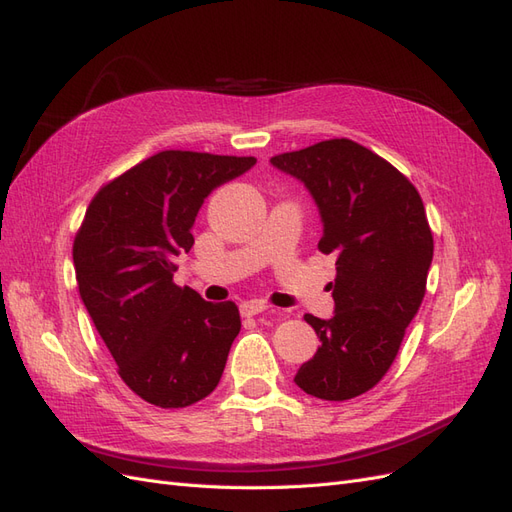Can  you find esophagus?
<instances>
[{
    "mask_svg": "<svg viewBox=\"0 0 512 512\" xmlns=\"http://www.w3.org/2000/svg\"><path fill=\"white\" fill-rule=\"evenodd\" d=\"M268 309H270V306L266 302H261V300H251V302H244L240 306V311H242L244 317H253V315H259V313H264Z\"/></svg>",
    "mask_w": 512,
    "mask_h": 512,
    "instance_id": "obj_1",
    "label": "esophagus"
}]
</instances>
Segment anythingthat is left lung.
Masks as SVG:
<instances>
[{"label": "left lung", "mask_w": 512, "mask_h": 512, "mask_svg": "<svg viewBox=\"0 0 512 512\" xmlns=\"http://www.w3.org/2000/svg\"><path fill=\"white\" fill-rule=\"evenodd\" d=\"M270 163L309 188L324 223L317 248L337 257L334 315H304L321 345L294 382L324 401L354 399L388 373L425 298L433 259L425 206L399 169L352 139L319 141Z\"/></svg>", "instance_id": "left-lung-1"}]
</instances>
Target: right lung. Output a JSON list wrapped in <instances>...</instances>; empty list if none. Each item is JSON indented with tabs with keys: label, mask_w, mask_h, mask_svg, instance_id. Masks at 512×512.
Here are the masks:
<instances>
[{
	"label": "right lung",
	"mask_w": 512,
	"mask_h": 512,
	"mask_svg": "<svg viewBox=\"0 0 512 512\" xmlns=\"http://www.w3.org/2000/svg\"><path fill=\"white\" fill-rule=\"evenodd\" d=\"M257 163L253 156L165 150L107 182L72 244L79 294L124 384L163 410L188 407L221 382L240 311L173 283L195 244L206 199Z\"/></svg>",
	"instance_id": "1"
}]
</instances>
